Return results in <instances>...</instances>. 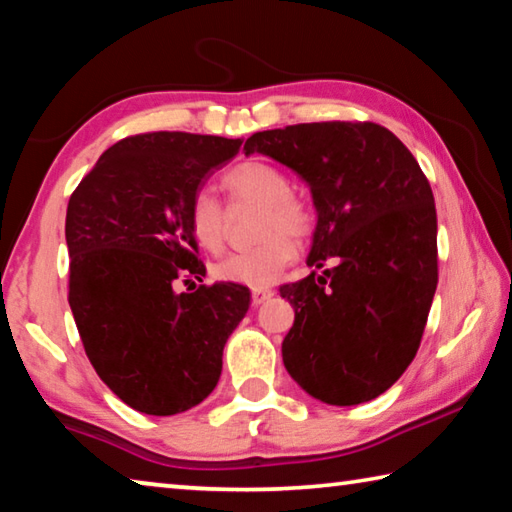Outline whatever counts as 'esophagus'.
<instances>
[{
  "mask_svg": "<svg viewBox=\"0 0 512 512\" xmlns=\"http://www.w3.org/2000/svg\"><path fill=\"white\" fill-rule=\"evenodd\" d=\"M250 296H253V305L257 307V305H262V302H266L268 298H273V291L271 289H253Z\"/></svg>",
  "mask_w": 512,
  "mask_h": 512,
  "instance_id": "34e87169",
  "label": "esophagus"
}]
</instances>
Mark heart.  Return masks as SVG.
Listing matches in <instances>:
<instances>
[{"instance_id": "heart-1", "label": "heart", "mask_w": 512, "mask_h": 512, "mask_svg": "<svg viewBox=\"0 0 512 512\" xmlns=\"http://www.w3.org/2000/svg\"><path fill=\"white\" fill-rule=\"evenodd\" d=\"M223 187L232 201L262 203L257 237L262 241L255 248L241 250L223 257L212 268L216 280L244 287L262 289L273 284L298 255L294 239L307 237L314 225L309 205L291 194L287 173L273 164L246 160L225 171ZM189 232L198 246L207 253H219L225 241V210L212 192L201 189L189 203Z\"/></svg>"}]
</instances>
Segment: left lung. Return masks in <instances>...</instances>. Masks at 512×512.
I'll list each match as a JSON object with an SVG mask.
<instances>
[{"label": "left lung", "mask_w": 512, "mask_h": 512, "mask_svg": "<svg viewBox=\"0 0 512 512\" xmlns=\"http://www.w3.org/2000/svg\"><path fill=\"white\" fill-rule=\"evenodd\" d=\"M262 153L305 180L318 214L305 280L280 287L296 309L282 341L289 375L311 397L354 406L409 368L438 284V221L411 151L372 121H318L255 133Z\"/></svg>", "instance_id": "1"}]
</instances>
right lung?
<instances>
[{
	"label": "right lung",
	"instance_id": "1",
	"mask_svg": "<svg viewBox=\"0 0 512 512\" xmlns=\"http://www.w3.org/2000/svg\"><path fill=\"white\" fill-rule=\"evenodd\" d=\"M239 146L169 131L126 137L69 198V307L103 384L140 413L176 415L201 404L248 311L241 284L176 291L205 275L189 203Z\"/></svg>",
	"mask_w": 512,
	"mask_h": 512
}]
</instances>
